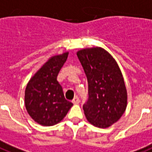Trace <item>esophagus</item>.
<instances>
[{"label": "esophagus", "mask_w": 152, "mask_h": 152, "mask_svg": "<svg viewBox=\"0 0 152 152\" xmlns=\"http://www.w3.org/2000/svg\"><path fill=\"white\" fill-rule=\"evenodd\" d=\"M72 102L74 103V104H78L80 102V99L79 97H77V96H76V97H75V98L73 99Z\"/></svg>", "instance_id": "esophagus-1"}]
</instances>
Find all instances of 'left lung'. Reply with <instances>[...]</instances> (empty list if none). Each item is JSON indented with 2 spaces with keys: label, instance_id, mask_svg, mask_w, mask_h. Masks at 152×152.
<instances>
[{
  "label": "left lung",
  "instance_id": "8db88e82",
  "mask_svg": "<svg viewBox=\"0 0 152 152\" xmlns=\"http://www.w3.org/2000/svg\"><path fill=\"white\" fill-rule=\"evenodd\" d=\"M77 55L88 81V101L83 105L88 121L105 129L116 123L127 107V90L116 60L102 48H86Z\"/></svg>",
  "mask_w": 152,
  "mask_h": 152
}]
</instances>
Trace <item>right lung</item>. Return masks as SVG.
Returning a JSON list of instances; mask_svg holds the SVG:
<instances>
[{"instance_id":"right-lung-1","label":"right lung","mask_w":152,"mask_h":152,"mask_svg":"<svg viewBox=\"0 0 152 152\" xmlns=\"http://www.w3.org/2000/svg\"><path fill=\"white\" fill-rule=\"evenodd\" d=\"M68 52L55 55L35 74L25 89L24 102L28 114L43 126H52L62 121L73 104L65 99L63 88L57 81Z\"/></svg>"}]
</instances>
